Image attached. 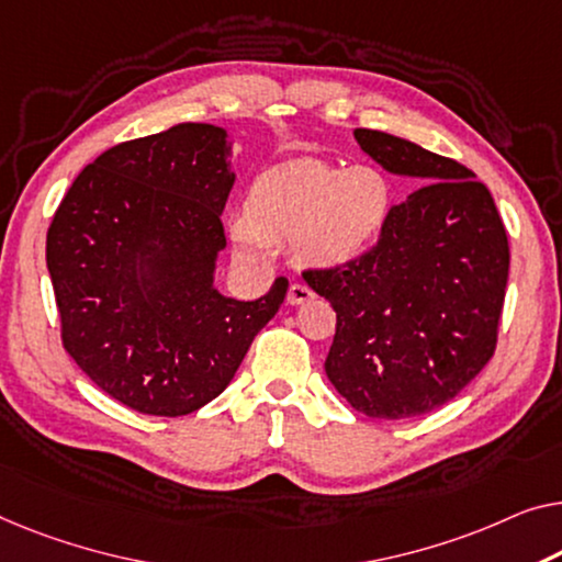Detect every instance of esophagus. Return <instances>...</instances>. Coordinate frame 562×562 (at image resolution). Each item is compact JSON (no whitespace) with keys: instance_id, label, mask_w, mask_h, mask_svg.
<instances>
[{"instance_id":"1","label":"esophagus","mask_w":562,"mask_h":562,"mask_svg":"<svg viewBox=\"0 0 562 562\" xmlns=\"http://www.w3.org/2000/svg\"><path fill=\"white\" fill-rule=\"evenodd\" d=\"M315 292L307 288L305 282H292L290 290H288V303L290 305H303L307 300H313Z\"/></svg>"}]
</instances>
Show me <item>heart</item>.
<instances>
[{
	"instance_id": "1",
	"label": "heart",
	"mask_w": 562,
	"mask_h": 562,
	"mask_svg": "<svg viewBox=\"0 0 562 562\" xmlns=\"http://www.w3.org/2000/svg\"><path fill=\"white\" fill-rule=\"evenodd\" d=\"M391 183L373 166L297 161L267 171L247 196V220L232 237L249 257L267 239H292L297 257L317 267H340L366 255L391 212Z\"/></svg>"
}]
</instances>
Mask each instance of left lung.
<instances>
[{
	"label": "left lung",
	"mask_w": 562,
	"mask_h": 562,
	"mask_svg": "<svg viewBox=\"0 0 562 562\" xmlns=\"http://www.w3.org/2000/svg\"><path fill=\"white\" fill-rule=\"evenodd\" d=\"M373 161L424 183L391 206L379 241L353 262L305 270L335 310L325 373L356 412L414 418L457 396L495 356L509 272L490 189L454 158L356 128Z\"/></svg>",
	"instance_id": "8db88e82"
}]
</instances>
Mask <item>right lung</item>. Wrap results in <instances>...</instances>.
<instances>
[{"label":"right lung","mask_w":562,"mask_h":562,"mask_svg":"<svg viewBox=\"0 0 562 562\" xmlns=\"http://www.w3.org/2000/svg\"><path fill=\"white\" fill-rule=\"evenodd\" d=\"M227 131L179 123L80 171L47 229L63 346L123 406L183 416L220 396L288 280L252 303L214 288L234 183Z\"/></svg>","instance_id":"obj_1"}]
</instances>
